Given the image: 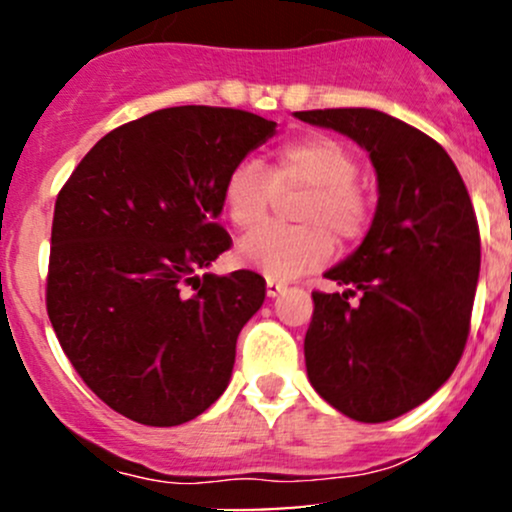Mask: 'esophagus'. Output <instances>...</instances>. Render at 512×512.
Returning a JSON list of instances; mask_svg holds the SVG:
<instances>
[{"mask_svg":"<svg viewBox=\"0 0 512 512\" xmlns=\"http://www.w3.org/2000/svg\"><path fill=\"white\" fill-rule=\"evenodd\" d=\"M284 289H286V286L281 284V281H276V279H267V296H269V298H276V296H279V293L284 291Z\"/></svg>","mask_w":512,"mask_h":512,"instance_id":"34e87169","label":"esophagus"}]
</instances>
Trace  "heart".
<instances>
[{
    "label": "heart",
    "mask_w": 512,
    "mask_h": 512,
    "mask_svg": "<svg viewBox=\"0 0 512 512\" xmlns=\"http://www.w3.org/2000/svg\"><path fill=\"white\" fill-rule=\"evenodd\" d=\"M358 161L339 139L310 134L274 151L267 173L240 163L223 182V209L240 231L269 219L276 195L305 192L293 219L301 228H262L240 240V262L269 279H296L330 260L334 245L354 243L370 221V202L358 187Z\"/></svg>",
    "instance_id": "1"
}]
</instances>
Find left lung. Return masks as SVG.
Returning a JSON list of instances; mask_svg holds the SVG:
<instances>
[{"instance_id": "left-lung-1", "label": "left lung", "mask_w": 512, "mask_h": 512, "mask_svg": "<svg viewBox=\"0 0 512 512\" xmlns=\"http://www.w3.org/2000/svg\"><path fill=\"white\" fill-rule=\"evenodd\" d=\"M298 120L342 132L368 151L378 207L363 243L313 293L305 368L325 402L363 424L426 402L460 361L479 281L472 199L438 142L370 108L303 110ZM358 290L362 301L348 305Z\"/></svg>"}]
</instances>
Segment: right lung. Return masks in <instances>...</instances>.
<instances>
[{
	"instance_id": "add662e5",
	"label": "right lung",
	"mask_w": 512,
	"mask_h": 512,
	"mask_svg": "<svg viewBox=\"0 0 512 512\" xmlns=\"http://www.w3.org/2000/svg\"><path fill=\"white\" fill-rule=\"evenodd\" d=\"M274 132L245 110L163 108L105 134L64 182L48 315L76 373L117 414L178 426L228 387L264 279L197 269L231 248L216 223L223 182Z\"/></svg>"
}]
</instances>
